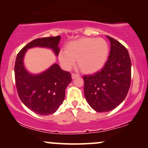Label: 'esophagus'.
I'll return each instance as SVG.
<instances>
[{
    "instance_id": "obj_1",
    "label": "esophagus",
    "mask_w": 148,
    "mask_h": 148,
    "mask_svg": "<svg viewBox=\"0 0 148 148\" xmlns=\"http://www.w3.org/2000/svg\"><path fill=\"white\" fill-rule=\"evenodd\" d=\"M78 76H79V74H75V73H72V78H73V79L78 77Z\"/></svg>"
}]
</instances>
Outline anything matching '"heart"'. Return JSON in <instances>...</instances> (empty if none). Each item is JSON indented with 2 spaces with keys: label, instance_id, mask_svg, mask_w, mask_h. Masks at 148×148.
I'll list each match as a JSON object with an SVG mask.
<instances>
[{
  "label": "heart",
  "instance_id": "b5f03b06",
  "mask_svg": "<svg viewBox=\"0 0 148 148\" xmlns=\"http://www.w3.org/2000/svg\"><path fill=\"white\" fill-rule=\"evenodd\" d=\"M108 53L109 47L104 39L83 38L68 43L66 50L60 51L58 58L65 70H71L78 60V66L84 72L94 73L103 68Z\"/></svg>",
  "mask_w": 148,
  "mask_h": 148
}]
</instances>
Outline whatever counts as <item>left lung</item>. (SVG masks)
<instances>
[{"mask_svg": "<svg viewBox=\"0 0 148 148\" xmlns=\"http://www.w3.org/2000/svg\"><path fill=\"white\" fill-rule=\"evenodd\" d=\"M111 49L105 66L99 72L83 76L86 101L97 112L111 111L125 99L131 80V62L127 49L107 36Z\"/></svg>", "mask_w": 148, "mask_h": 148, "instance_id": "8db88e82", "label": "left lung"}]
</instances>
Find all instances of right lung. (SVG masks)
I'll return each mask as SVG.
<instances>
[{
	"label": "right lung",
	"mask_w": 148,
	"mask_h": 148,
	"mask_svg": "<svg viewBox=\"0 0 148 148\" xmlns=\"http://www.w3.org/2000/svg\"><path fill=\"white\" fill-rule=\"evenodd\" d=\"M60 39V36L35 39L19 51L15 60V78L19 97L27 108L40 115L52 114L58 110L72 76L57 64L40 74H30L25 68L23 58L27 49L36 47L51 49L58 56Z\"/></svg>",
	"instance_id": "1"
}]
</instances>
